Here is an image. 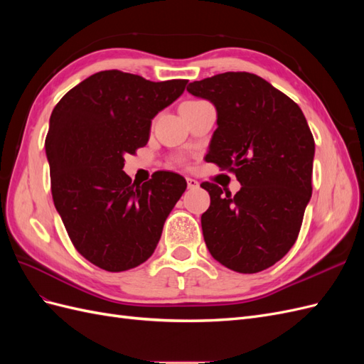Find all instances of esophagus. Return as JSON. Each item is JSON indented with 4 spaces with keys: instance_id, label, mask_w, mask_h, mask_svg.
Segmentation results:
<instances>
[{
    "instance_id": "1",
    "label": "esophagus",
    "mask_w": 364,
    "mask_h": 364,
    "mask_svg": "<svg viewBox=\"0 0 364 364\" xmlns=\"http://www.w3.org/2000/svg\"><path fill=\"white\" fill-rule=\"evenodd\" d=\"M186 185H188V188H190V190L199 188V182H197V181H196V179H193V178H186Z\"/></svg>"
}]
</instances>
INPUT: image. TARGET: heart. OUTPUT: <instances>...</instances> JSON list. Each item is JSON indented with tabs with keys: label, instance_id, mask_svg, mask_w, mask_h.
I'll use <instances>...</instances> for the list:
<instances>
[{
	"label": "heart",
	"instance_id": "b5f03b06",
	"mask_svg": "<svg viewBox=\"0 0 364 364\" xmlns=\"http://www.w3.org/2000/svg\"><path fill=\"white\" fill-rule=\"evenodd\" d=\"M188 103H193V102H188Z\"/></svg>",
	"mask_w": 364,
	"mask_h": 364
}]
</instances>
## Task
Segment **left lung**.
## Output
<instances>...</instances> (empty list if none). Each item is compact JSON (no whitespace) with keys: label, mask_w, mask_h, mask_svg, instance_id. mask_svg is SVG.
<instances>
[{"label":"left lung","mask_w":364,"mask_h":364,"mask_svg":"<svg viewBox=\"0 0 364 364\" xmlns=\"http://www.w3.org/2000/svg\"><path fill=\"white\" fill-rule=\"evenodd\" d=\"M186 91L217 111L206 162L234 171L240 191L203 182L211 205L202 230L213 258L238 273L278 262L299 235L311 199L314 139L291 98L250 73H223Z\"/></svg>","instance_id":"8db88e82"}]
</instances>
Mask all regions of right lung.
Returning a JSON list of instances; mask_svg holds the SVG:
<instances>
[{
	"instance_id": "right-lung-1",
	"label": "right lung",
	"mask_w": 364,
	"mask_h": 364,
	"mask_svg": "<svg viewBox=\"0 0 364 364\" xmlns=\"http://www.w3.org/2000/svg\"><path fill=\"white\" fill-rule=\"evenodd\" d=\"M186 83L109 70L53 109L46 151L54 206L74 247L97 267L124 272L147 261L186 190L178 173L158 171L139 186L123 171L124 155L147 144L151 119Z\"/></svg>"
}]
</instances>
